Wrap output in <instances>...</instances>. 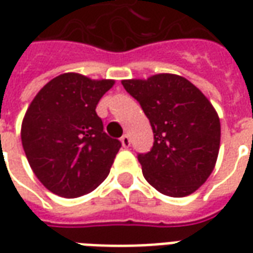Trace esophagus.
Listing matches in <instances>:
<instances>
[{"label":"esophagus","instance_id":"obj_1","mask_svg":"<svg viewBox=\"0 0 253 253\" xmlns=\"http://www.w3.org/2000/svg\"><path fill=\"white\" fill-rule=\"evenodd\" d=\"M121 142L122 145H123V148H128V146H130V143H131V141H130V137H128L127 134H125V135L121 138Z\"/></svg>","mask_w":253,"mask_h":253}]
</instances>
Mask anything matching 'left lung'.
Listing matches in <instances>:
<instances>
[{"instance_id": "8db88e82", "label": "left lung", "mask_w": 253, "mask_h": 253, "mask_svg": "<svg viewBox=\"0 0 253 253\" xmlns=\"http://www.w3.org/2000/svg\"><path fill=\"white\" fill-rule=\"evenodd\" d=\"M122 84L153 128V148L138 156L146 181L173 198L195 192L211 175L219 152L221 123L210 100L187 78L170 73Z\"/></svg>"}]
</instances>
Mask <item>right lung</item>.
I'll use <instances>...</instances> for the list:
<instances>
[{
	"label": "right lung",
	"mask_w": 253,
	"mask_h": 253,
	"mask_svg": "<svg viewBox=\"0 0 253 253\" xmlns=\"http://www.w3.org/2000/svg\"><path fill=\"white\" fill-rule=\"evenodd\" d=\"M114 84L63 73L28 105L21 123L23 148L31 169L52 194L78 198L110 173L122 143L103 131L96 105Z\"/></svg>",
	"instance_id": "add662e5"
}]
</instances>
